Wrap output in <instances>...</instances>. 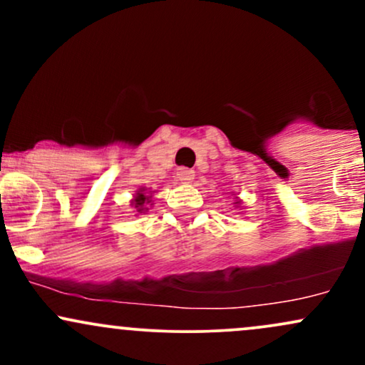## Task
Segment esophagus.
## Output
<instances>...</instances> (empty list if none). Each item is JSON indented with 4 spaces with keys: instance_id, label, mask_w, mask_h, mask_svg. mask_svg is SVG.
<instances>
[{
    "instance_id": "1",
    "label": "esophagus",
    "mask_w": 365,
    "mask_h": 365,
    "mask_svg": "<svg viewBox=\"0 0 365 365\" xmlns=\"http://www.w3.org/2000/svg\"><path fill=\"white\" fill-rule=\"evenodd\" d=\"M177 178H178L182 183H190L192 180H194V171L187 170V168H180V170L177 171Z\"/></svg>"
}]
</instances>
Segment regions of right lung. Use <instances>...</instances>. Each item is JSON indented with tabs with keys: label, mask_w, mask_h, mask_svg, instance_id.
Listing matches in <instances>:
<instances>
[{
	"label": "right lung",
	"mask_w": 365,
	"mask_h": 365,
	"mask_svg": "<svg viewBox=\"0 0 365 365\" xmlns=\"http://www.w3.org/2000/svg\"><path fill=\"white\" fill-rule=\"evenodd\" d=\"M148 204H149V195L142 194V190H140L139 194H137L135 199H133V206H135L137 212H144V211H148L149 207H145V206H148Z\"/></svg>",
	"instance_id": "add662e5"
}]
</instances>
